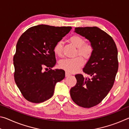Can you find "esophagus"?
Returning <instances> with one entry per match:
<instances>
[{
    "label": "esophagus",
    "instance_id": "1",
    "mask_svg": "<svg viewBox=\"0 0 129 129\" xmlns=\"http://www.w3.org/2000/svg\"><path fill=\"white\" fill-rule=\"evenodd\" d=\"M69 76H71V74L68 72H65V76H66V77H68Z\"/></svg>",
    "mask_w": 129,
    "mask_h": 129
}]
</instances>
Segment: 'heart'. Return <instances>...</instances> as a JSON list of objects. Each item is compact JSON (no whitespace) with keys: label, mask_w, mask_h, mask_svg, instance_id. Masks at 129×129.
<instances>
[{"label":"heart","mask_w":129,"mask_h":129,"mask_svg":"<svg viewBox=\"0 0 129 129\" xmlns=\"http://www.w3.org/2000/svg\"><path fill=\"white\" fill-rule=\"evenodd\" d=\"M71 42L78 48L77 55H80L86 60L90 58L94 52L93 45L89 43H85V40L79 35H75L70 38ZM54 53L58 56H62L63 51V41H58L54 47ZM81 56H77L73 58H65L61 60L59 67L69 73H73L81 67L84 61Z\"/></svg>","instance_id":"b5f03b06"}]
</instances>
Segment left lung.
<instances>
[{
    "mask_svg": "<svg viewBox=\"0 0 129 129\" xmlns=\"http://www.w3.org/2000/svg\"><path fill=\"white\" fill-rule=\"evenodd\" d=\"M75 32L90 41L94 52L83 69L89 77L76 75L77 83L70 94L77 105L90 108L100 104L114 85L118 69V50L112 37L97 27H77Z\"/></svg>",
    "mask_w": 129,
    "mask_h": 129,
    "instance_id": "8db88e82",
    "label": "left lung"
}]
</instances>
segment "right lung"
I'll return each mask as SVG.
<instances>
[{
    "label": "right lung",
    "instance_id": "1",
    "mask_svg": "<svg viewBox=\"0 0 129 129\" xmlns=\"http://www.w3.org/2000/svg\"><path fill=\"white\" fill-rule=\"evenodd\" d=\"M71 29L38 25L28 28L19 39L13 60L14 79L27 101L41 103L49 100L56 83L64 78V70L51 69L56 63L53 49ZM44 67L50 70L44 72Z\"/></svg>",
    "mask_w": 129,
    "mask_h": 129
}]
</instances>
